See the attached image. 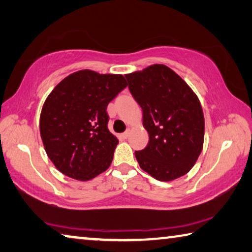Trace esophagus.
Instances as JSON below:
<instances>
[{"label": "esophagus", "instance_id": "obj_1", "mask_svg": "<svg viewBox=\"0 0 252 252\" xmlns=\"http://www.w3.org/2000/svg\"><path fill=\"white\" fill-rule=\"evenodd\" d=\"M129 134H130V130L129 129H127L125 133H123L122 134V137L124 138V139H126V138H128V136H129Z\"/></svg>", "mask_w": 252, "mask_h": 252}]
</instances>
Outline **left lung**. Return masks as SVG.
<instances>
[{
  "mask_svg": "<svg viewBox=\"0 0 252 252\" xmlns=\"http://www.w3.org/2000/svg\"><path fill=\"white\" fill-rule=\"evenodd\" d=\"M125 77L143 109V126L149 135L146 148L135 152L140 168L160 182L186 175L204 146L205 118L195 92L162 64Z\"/></svg>",
  "mask_w": 252,
  "mask_h": 252,
  "instance_id": "left-lung-1",
  "label": "left lung"
}]
</instances>
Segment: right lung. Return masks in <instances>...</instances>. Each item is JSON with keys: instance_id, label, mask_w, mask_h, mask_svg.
I'll return each instance as SVG.
<instances>
[{"instance_id": "right-lung-1", "label": "right lung", "mask_w": 252, "mask_h": 252, "mask_svg": "<svg viewBox=\"0 0 252 252\" xmlns=\"http://www.w3.org/2000/svg\"><path fill=\"white\" fill-rule=\"evenodd\" d=\"M126 86L121 74L82 69L50 93L42 107L39 133L48 158L62 174L87 182L108 169L118 139L107 128L106 109Z\"/></svg>"}]
</instances>
